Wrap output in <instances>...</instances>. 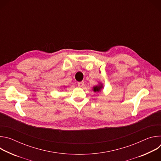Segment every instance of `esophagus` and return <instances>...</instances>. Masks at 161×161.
Here are the masks:
<instances>
[{"label": "esophagus", "mask_w": 161, "mask_h": 161, "mask_svg": "<svg viewBox=\"0 0 161 161\" xmlns=\"http://www.w3.org/2000/svg\"><path fill=\"white\" fill-rule=\"evenodd\" d=\"M78 86L79 87H83L84 86V82L83 81H81V82H78Z\"/></svg>", "instance_id": "esophagus-1"}]
</instances>
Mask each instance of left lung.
I'll return each mask as SVG.
<instances>
[{
    "instance_id": "left-lung-1",
    "label": "left lung",
    "mask_w": 161,
    "mask_h": 161,
    "mask_svg": "<svg viewBox=\"0 0 161 161\" xmlns=\"http://www.w3.org/2000/svg\"><path fill=\"white\" fill-rule=\"evenodd\" d=\"M103 88H104L103 84L101 82H98V85L93 86L92 90L94 92H100Z\"/></svg>"
}]
</instances>
